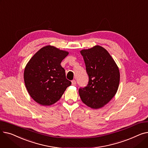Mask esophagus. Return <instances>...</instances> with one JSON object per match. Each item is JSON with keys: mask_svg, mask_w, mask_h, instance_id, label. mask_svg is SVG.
<instances>
[{"mask_svg": "<svg viewBox=\"0 0 148 148\" xmlns=\"http://www.w3.org/2000/svg\"><path fill=\"white\" fill-rule=\"evenodd\" d=\"M71 83H72V85H73V86H75V84H76V81H75V80H72Z\"/></svg>", "mask_w": 148, "mask_h": 148, "instance_id": "obj_1", "label": "esophagus"}]
</instances>
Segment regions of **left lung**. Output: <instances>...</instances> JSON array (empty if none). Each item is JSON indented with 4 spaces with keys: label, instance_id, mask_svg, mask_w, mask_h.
I'll use <instances>...</instances> for the list:
<instances>
[{
    "label": "left lung",
    "instance_id": "8db88e82",
    "mask_svg": "<svg viewBox=\"0 0 148 148\" xmlns=\"http://www.w3.org/2000/svg\"><path fill=\"white\" fill-rule=\"evenodd\" d=\"M89 75L87 86L79 90L82 102L98 109L106 105L118 91L120 73L113 58L104 48L95 45L80 51Z\"/></svg>",
    "mask_w": 148,
    "mask_h": 148
}]
</instances>
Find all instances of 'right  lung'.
Instances as JSON below:
<instances>
[{
  "label": "right lung",
  "instance_id": "1",
  "mask_svg": "<svg viewBox=\"0 0 148 148\" xmlns=\"http://www.w3.org/2000/svg\"><path fill=\"white\" fill-rule=\"evenodd\" d=\"M69 52L46 45L27 62L24 81L30 96L42 106H51L60 99L71 82L66 79L61 62Z\"/></svg>",
  "mask_w": 148,
  "mask_h": 148
}]
</instances>
